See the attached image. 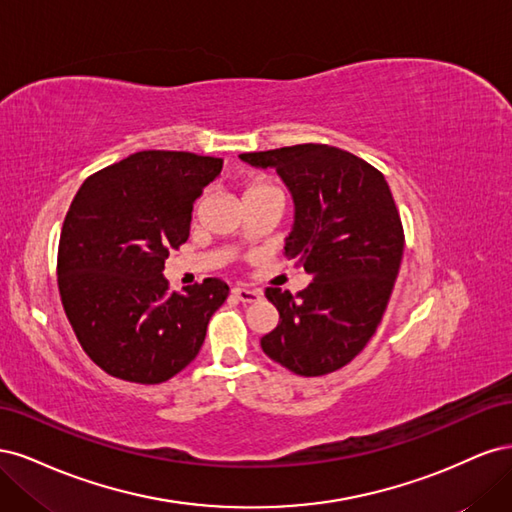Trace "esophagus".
I'll return each instance as SVG.
<instances>
[{"label": "esophagus", "instance_id": "1", "mask_svg": "<svg viewBox=\"0 0 512 512\" xmlns=\"http://www.w3.org/2000/svg\"><path fill=\"white\" fill-rule=\"evenodd\" d=\"M232 294H235V299H239L241 303H256L262 297L260 290H252V288H245V286L232 288Z\"/></svg>", "mask_w": 512, "mask_h": 512}]
</instances>
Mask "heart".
<instances>
[{"instance_id": "1", "label": "heart", "mask_w": 512, "mask_h": 512, "mask_svg": "<svg viewBox=\"0 0 512 512\" xmlns=\"http://www.w3.org/2000/svg\"><path fill=\"white\" fill-rule=\"evenodd\" d=\"M265 190H275V185H271L265 179H256V181H250V183L245 185L243 196H250V194H256V192H265Z\"/></svg>"}]
</instances>
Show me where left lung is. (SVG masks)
<instances>
[{"instance_id": "obj_1", "label": "left lung", "mask_w": 512, "mask_h": 512, "mask_svg": "<svg viewBox=\"0 0 512 512\" xmlns=\"http://www.w3.org/2000/svg\"><path fill=\"white\" fill-rule=\"evenodd\" d=\"M241 160L273 166L290 188L294 226L284 250L314 280L294 297L265 290L280 322L260 346L297 376L331 374L374 337L399 273L404 226L389 183L369 162L331 145L241 153Z\"/></svg>"}]
</instances>
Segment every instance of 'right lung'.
<instances>
[{
    "label": "right lung",
    "mask_w": 512,
    "mask_h": 512,
    "mask_svg": "<svg viewBox=\"0 0 512 512\" xmlns=\"http://www.w3.org/2000/svg\"><path fill=\"white\" fill-rule=\"evenodd\" d=\"M220 170V158L151 149L89 175L76 192L59 235L57 286L76 339L108 376L160 384L196 359L228 286L207 277L175 292L162 271Z\"/></svg>",
    "instance_id": "obj_1"
}]
</instances>
